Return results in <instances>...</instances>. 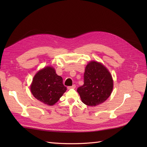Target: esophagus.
<instances>
[{
  "label": "esophagus",
  "instance_id": "34e87169",
  "mask_svg": "<svg viewBox=\"0 0 147 147\" xmlns=\"http://www.w3.org/2000/svg\"><path fill=\"white\" fill-rule=\"evenodd\" d=\"M75 88H76V86H75V84H73V85L71 86H67L68 90H70V89H75Z\"/></svg>",
  "mask_w": 147,
  "mask_h": 147
}]
</instances>
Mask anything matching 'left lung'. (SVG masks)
I'll use <instances>...</instances> for the list:
<instances>
[{
  "label": "left lung",
  "instance_id": "obj_1",
  "mask_svg": "<svg viewBox=\"0 0 147 147\" xmlns=\"http://www.w3.org/2000/svg\"><path fill=\"white\" fill-rule=\"evenodd\" d=\"M113 79L102 64L91 61L85 68L84 84L77 89L82 101L88 106H96L105 101L113 90Z\"/></svg>",
  "mask_w": 147,
  "mask_h": 147
}]
</instances>
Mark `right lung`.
Masks as SVG:
<instances>
[{"label": "right lung", "mask_w": 147, "mask_h": 147, "mask_svg": "<svg viewBox=\"0 0 147 147\" xmlns=\"http://www.w3.org/2000/svg\"><path fill=\"white\" fill-rule=\"evenodd\" d=\"M31 92L37 100L48 105H54L67 90L63 78L51 67L38 71L30 86Z\"/></svg>", "instance_id": "1"}]
</instances>
